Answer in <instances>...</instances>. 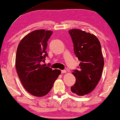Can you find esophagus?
Here are the masks:
<instances>
[{
    "label": "esophagus",
    "instance_id": "1",
    "mask_svg": "<svg viewBox=\"0 0 120 120\" xmlns=\"http://www.w3.org/2000/svg\"><path fill=\"white\" fill-rule=\"evenodd\" d=\"M67 72V71L65 70H61V73L63 74V73H65Z\"/></svg>",
    "mask_w": 120,
    "mask_h": 120
}]
</instances>
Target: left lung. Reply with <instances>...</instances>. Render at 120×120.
I'll return each mask as SVG.
<instances>
[{
	"mask_svg": "<svg viewBox=\"0 0 120 120\" xmlns=\"http://www.w3.org/2000/svg\"><path fill=\"white\" fill-rule=\"evenodd\" d=\"M74 44V51L81 62L79 69L74 70L76 78L71 91L80 96L94 89L101 79L104 67L101 45L96 36L78 29L69 30Z\"/></svg>",
	"mask_w": 120,
	"mask_h": 120,
	"instance_id": "obj_1",
	"label": "left lung"
}]
</instances>
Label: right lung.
Here are the masks:
<instances>
[{
    "label": "right lung",
    "instance_id": "obj_1",
    "mask_svg": "<svg viewBox=\"0 0 120 120\" xmlns=\"http://www.w3.org/2000/svg\"><path fill=\"white\" fill-rule=\"evenodd\" d=\"M52 31L40 29L25 36L18 46L16 68L20 81L26 91L33 96L46 95L61 72L41 64L48 55L47 41Z\"/></svg>",
    "mask_w": 120,
    "mask_h": 120
}]
</instances>
